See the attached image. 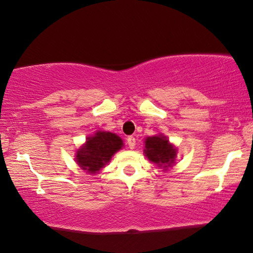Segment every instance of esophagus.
Returning a JSON list of instances; mask_svg holds the SVG:
<instances>
[{
  "label": "esophagus",
  "mask_w": 253,
  "mask_h": 253,
  "mask_svg": "<svg viewBox=\"0 0 253 253\" xmlns=\"http://www.w3.org/2000/svg\"><path fill=\"white\" fill-rule=\"evenodd\" d=\"M126 144H127V146H129V148L132 150V148H134V145H136V138H134L133 136L127 137L126 138Z\"/></svg>",
  "instance_id": "34e87169"
}]
</instances>
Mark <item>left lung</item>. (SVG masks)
Segmentation results:
<instances>
[{
  "instance_id": "left-lung-1",
  "label": "left lung",
  "mask_w": 253,
  "mask_h": 253,
  "mask_svg": "<svg viewBox=\"0 0 253 253\" xmlns=\"http://www.w3.org/2000/svg\"><path fill=\"white\" fill-rule=\"evenodd\" d=\"M144 152L148 160L159 167H170L176 158V150L161 134L146 138Z\"/></svg>"
}]
</instances>
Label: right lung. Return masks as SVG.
Masks as SVG:
<instances>
[{"mask_svg":"<svg viewBox=\"0 0 253 253\" xmlns=\"http://www.w3.org/2000/svg\"><path fill=\"white\" fill-rule=\"evenodd\" d=\"M122 145V139L115 133L98 131L93 137H88L84 146L79 148L76 160L84 170L99 171L121 150Z\"/></svg>","mask_w":253,"mask_h":253,"instance_id":"right-lung-1","label":"right lung"}]
</instances>
